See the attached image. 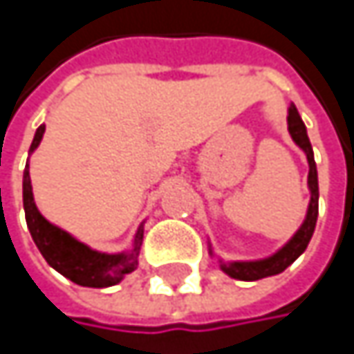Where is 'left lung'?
I'll return each instance as SVG.
<instances>
[{
  "mask_svg": "<svg viewBox=\"0 0 354 354\" xmlns=\"http://www.w3.org/2000/svg\"><path fill=\"white\" fill-rule=\"evenodd\" d=\"M289 133L293 137V141L306 151L308 156V164H310V176H308V184H310V190H312V198H310V209H308V215H306V221L304 225L297 230V234L281 248L277 254L264 258V260H254V262H230V264H221L223 272H227L230 277L234 279H240V281H258V279H264V277H272V274H279L283 272L289 264H293L310 244L312 236H314V230H316V221H318V170H316V162H314V151H312V143L308 139V131H306V124L297 112L295 104L289 106Z\"/></svg>",
  "mask_w": 354,
  "mask_h": 354,
  "instance_id": "1",
  "label": "left lung"
}]
</instances>
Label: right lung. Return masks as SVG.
<instances>
[{
    "mask_svg": "<svg viewBox=\"0 0 354 354\" xmlns=\"http://www.w3.org/2000/svg\"><path fill=\"white\" fill-rule=\"evenodd\" d=\"M44 124L36 129L30 151H35L42 139ZM24 213H26V223L30 230V236L35 240L36 248L44 256V260L59 270L63 277L69 281L82 285V287H112L116 285L124 274L133 272L137 268V256L139 248L143 242V225L137 230L133 250L127 254H102L96 250H90L86 244L77 242L71 238L67 232L55 227L48 223L36 209L35 196H32V184H30V172L28 166L24 170Z\"/></svg>",
    "mask_w": 354,
    "mask_h": 354,
    "instance_id": "right-lung-1",
    "label": "right lung"
}]
</instances>
